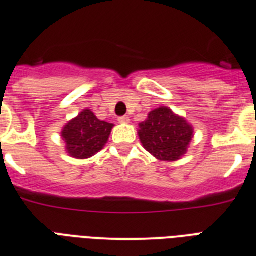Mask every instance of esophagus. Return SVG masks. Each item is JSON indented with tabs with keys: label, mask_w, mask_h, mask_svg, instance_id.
Listing matches in <instances>:
<instances>
[{
	"label": "esophagus",
	"mask_w": 256,
	"mask_h": 256,
	"mask_svg": "<svg viewBox=\"0 0 256 256\" xmlns=\"http://www.w3.org/2000/svg\"><path fill=\"white\" fill-rule=\"evenodd\" d=\"M118 122L120 124H128V122H130V117H128V116L118 117Z\"/></svg>",
	"instance_id": "obj_1"
}]
</instances>
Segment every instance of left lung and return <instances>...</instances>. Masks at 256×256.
Returning <instances> with one entry per match:
<instances>
[{
    "mask_svg": "<svg viewBox=\"0 0 256 256\" xmlns=\"http://www.w3.org/2000/svg\"><path fill=\"white\" fill-rule=\"evenodd\" d=\"M138 134L142 146L156 160L174 162L186 154L194 130L184 117L174 114L168 107H160L139 124Z\"/></svg>",
    "mask_w": 256,
    "mask_h": 256,
    "instance_id": "left-lung-1",
    "label": "left lung"
}]
</instances>
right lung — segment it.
<instances>
[{
    "label": "right lung",
    "mask_w": 256,
    "mask_h": 256,
    "mask_svg": "<svg viewBox=\"0 0 256 256\" xmlns=\"http://www.w3.org/2000/svg\"><path fill=\"white\" fill-rule=\"evenodd\" d=\"M112 124L100 121L90 110H84L62 128L66 152L74 158L85 160L102 150L111 134Z\"/></svg>",
    "instance_id": "obj_1"
}]
</instances>
